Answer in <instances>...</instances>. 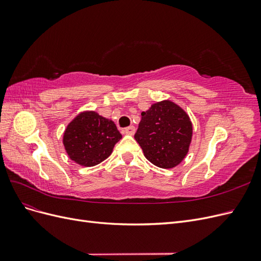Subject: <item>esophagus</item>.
Instances as JSON below:
<instances>
[{
    "label": "esophagus",
    "instance_id": "esophagus-1",
    "mask_svg": "<svg viewBox=\"0 0 261 261\" xmlns=\"http://www.w3.org/2000/svg\"><path fill=\"white\" fill-rule=\"evenodd\" d=\"M123 133L125 134V135H130V136H133L134 134H135V127H134V126H129V127L124 128Z\"/></svg>",
    "mask_w": 261,
    "mask_h": 261
}]
</instances>
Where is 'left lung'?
Masks as SVG:
<instances>
[{
  "label": "left lung",
  "mask_w": 261,
  "mask_h": 261,
  "mask_svg": "<svg viewBox=\"0 0 261 261\" xmlns=\"http://www.w3.org/2000/svg\"><path fill=\"white\" fill-rule=\"evenodd\" d=\"M193 138V123L183 108L162 100L141 112L135 139L148 161L161 169H173L183 161Z\"/></svg>",
  "instance_id": "left-lung-1"
}]
</instances>
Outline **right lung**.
I'll use <instances>...</instances> for the list:
<instances>
[{
  "instance_id": "obj_1",
  "label": "right lung",
  "mask_w": 261,
  "mask_h": 261,
  "mask_svg": "<svg viewBox=\"0 0 261 261\" xmlns=\"http://www.w3.org/2000/svg\"><path fill=\"white\" fill-rule=\"evenodd\" d=\"M121 138L113 121L87 110L68 123L63 134V145L70 160L90 168L111 155Z\"/></svg>"
}]
</instances>
